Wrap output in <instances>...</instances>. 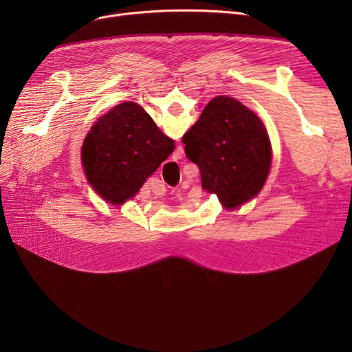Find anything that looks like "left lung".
Segmentation results:
<instances>
[{
  "instance_id": "obj_1",
  "label": "left lung",
  "mask_w": 352,
  "mask_h": 352,
  "mask_svg": "<svg viewBox=\"0 0 352 352\" xmlns=\"http://www.w3.org/2000/svg\"><path fill=\"white\" fill-rule=\"evenodd\" d=\"M186 155L201 173L202 188L231 210L261 191L271 166L268 133L255 113L219 96L184 134Z\"/></svg>"
}]
</instances>
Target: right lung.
Returning <instances> with one entry per match:
<instances>
[{
    "instance_id": "1",
    "label": "right lung",
    "mask_w": 352,
    "mask_h": 352,
    "mask_svg": "<svg viewBox=\"0 0 352 352\" xmlns=\"http://www.w3.org/2000/svg\"><path fill=\"white\" fill-rule=\"evenodd\" d=\"M173 150L174 141L138 104L128 101L92 125L82 145V165L96 191L120 206L140 191Z\"/></svg>"
}]
</instances>
